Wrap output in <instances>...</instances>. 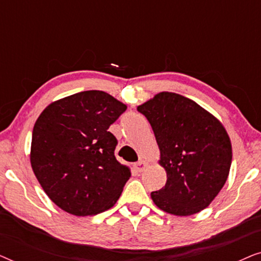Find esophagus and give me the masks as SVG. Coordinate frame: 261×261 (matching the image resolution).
I'll return each mask as SVG.
<instances>
[{
    "mask_svg": "<svg viewBox=\"0 0 261 261\" xmlns=\"http://www.w3.org/2000/svg\"><path fill=\"white\" fill-rule=\"evenodd\" d=\"M146 165H147V163L145 162V160H142V159H140L139 160V162H137V163H134V169L138 171V172H142V171L145 170V167H146Z\"/></svg>",
    "mask_w": 261,
    "mask_h": 261,
    "instance_id": "obj_1",
    "label": "esophagus"
}]
</instances>
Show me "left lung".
Masks as SVG:
<instances>
[{
    "instance_id": "left-lung-1",
    "label": "left lung",
    "mask_w": 261,
    "mask_h": 261,
    "mask_svg": "<svg viewBox=\"0 0 261 261\" xmlns=\"http://www.w3.org/2000/svg\"><path fill=\"white\" fill-rule=\"evenodd\" d=\"M154 132L165 187L151 192L159 209L189 216L206 208L226 183L231 144L222 123L201 106L174 92H159L138 107Z\"/></svg>"
}]
</instances>
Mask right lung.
Instances as JSON below:
<instances>
[{
	"mask_svg": "<svg viewBox=\"0 0 261 261\" xmlns=\"http://www.w3.org/2000/svg\"><path fill=\"white\" fill-rule=\"evenodd\" d=\"M127 106L99 90L46 107L32 134L31 165L46 195L64 212L96 215L119 199L130 170L115 158L110 124Z\"/></svg>",
	"mask_w": 261,
	"mask_h": 261,
	"instance_id": "1",
	"label": "right lung"
}]
</instances>
